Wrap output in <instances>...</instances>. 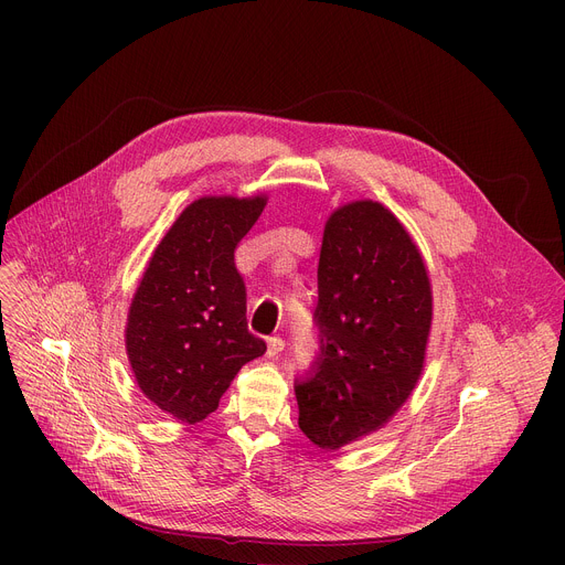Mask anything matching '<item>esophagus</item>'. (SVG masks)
<instances>
[{
	"instance_id": "esophagus-1",
	"label": "esophagus",
	"mask_w": 565,
	"mask_h": 565,
	"mask_svg": "<svg viewBox=\"0 0 565 565\" xmlns=\"http://www.w3.org/2000/svg\"><path fill=\"white\" fill-rule=\"evenodd\" d=\"M284 349H286V340L284 338L275 335V338L268 340V355H279Z\"/></svg>"
}]
</instances>
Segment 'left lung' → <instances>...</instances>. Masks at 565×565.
Masks as SVG:
<instances>
[{"label":"left lung","instance_id":"8db88e82","mask_svg":"<svg viewBox=\"0 0 565 565\" xmlns=\"http://www.w3.org/2000/svg\"><path fill=\"white\" fill-rule=\"evenodd\" d=\"M312 324L319 349L295 380L299 429L321 449H340L409 397L431 329L423 257L380 203L355 201L329 218Z\"/></svg>","mask_w":565,"mask_h":565}]
</instances>
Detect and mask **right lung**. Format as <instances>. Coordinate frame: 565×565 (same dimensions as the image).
<instances>
[{"mask_svg": "<svg viewBox=\"0 0 565 565\" xmlns=\"http://www.w3.org/2000/svg\"><path fill=\"white\" fill-rule=\"evenodd\" d=\"M266 199L194 201L160 241L134 295L127 353L142 393L183 423L207 418L246 362L266 353L248 331L238 241Z\"/></svg>", "mask_w": 565, "mask_h": 565, "instance_id": "obj_1", "label": "right lung"}]
</instances>
